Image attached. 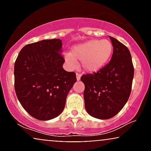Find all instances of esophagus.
<instances>
[{
	"label": "esophagus",
	"instance_id": "esophagus-1",
	"mask_svg": "<svg viewBox=\"0 0 151 151\" xmlns=\"http://www.w3.org/2000/svg\"><path fill=\"white\" fill-rule=\"evenodd\" d=\"M76 77H77V81L80 80V79H81V74H80L77 73V74H76Z\"/></svg>",
	"mask_w": 151,
	"mask_h": 151
}]
</instances>
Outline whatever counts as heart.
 I'll return each instance as SVG.
<instances>
[{
    "mask_svg": "<svg viewBox=\"0 0 151 151\" xmlns=\"http://www.w3.org/2000/svg\"><path fill=\"white\" fill-rule=\"evenodd\" d=\"M113 45L109 40H89L73 46L65 58L71 67L79 61L81 68L88 73H95L106 65L113 53Z\"/></svg>",
    "mask_w": 151,
    "mask_h": 151,
    "instance_id": "1",
    "label": "heart"
}]
</instances>
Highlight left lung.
<instances>
[{
    "label": "left lung",
    "mask_w": 151,
    "mask_h": 151,
    "mask_svg": "<svg viewBox=\"0 0 151 151\" xmlns=\"http://www.w3.org/2000/svg\"><path fill=\"white\" fill-rule=\"evenodd\" d=\"M113 45L111 60L96 73L84 74V105L87 113L105 120L114 117L125 106L131 94L134 69L131 53L116 38L109 37Z\"/></svg>",
    "instance_id": "8db88e82"
}]
</instances>
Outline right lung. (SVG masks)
I'll use <instances>...</instances> for the list:
<instances>
[{
	"instance_id": "right-lung-1",
	"label": "right lung",
	"mask_w": 151,
	"mask_h": 151,
	"mask_svg": "<svg viewBox=\"0 0 151 151\" xmlns=\"http://www.w3.org/2000/svg\"><path fill=\"white\" fill-rule=\"evenodd\" d=\"M60 39L43 40L22 47L14 66L15 91L30 116L48 121L63 111L76 74L63 69Z\"/></svg>"
}]
</instances>
